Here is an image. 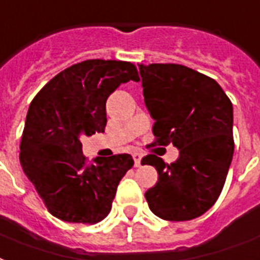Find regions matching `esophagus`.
Listing matches in <instances>:
<instances>
[{"mask_svg":"<svg viewBox=\"0 0 260 260\" xmlns=\"http://www.w3.org/2000/svg\"><path fill=\"white\" fill-rule=\"evenodd\" d=\"M132 157H134V161H135V167H140V162H142V154L135 153Z\"/></svg>","mask_w":260,"mask_h":260,"instance_id":"esophagus-1","label":"esophagus"}]
</instances>
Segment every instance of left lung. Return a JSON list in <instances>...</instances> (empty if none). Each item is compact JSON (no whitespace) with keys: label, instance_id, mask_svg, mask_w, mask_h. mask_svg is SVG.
Masks as SVG:
<instances>
[{"label":"left lung","instance_id":"8db88e82","mask_svg":"<svg viewBox=\"0 0 260 260\" xmlns=\"http://www.w3.org/2000/svg\"><path fill=\"white\" fill-rule=\"evenodd\" d=\"M139 73L155 121L153 146L172 143L179 150L169 165L154 154L142 159L158 172L145 193L149 208L172 222L199 218L216 203L232 164V102L215 80L182 64H139Z\"/></svg>","mask_w":260,"mask_h":260}]
</instances>
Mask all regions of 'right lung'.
Here are the masks:
<instances>
[{
	"mask_svg": "<svg viewBox=\"0 0 260 260\" xmlns=\"http://www.w3.org/2000/svg\"><path fill=\"white\" fill-rule=\"evenodd\" d=\"M131 80L139 77L129 61L85 60L53 77L30 103L19 158L55 218L98 223L110 212L134 159L115 154L88 164L80 138L105 132L106 101Z\"/></svg>",
	"mask_w": 260,
	"mask_h": 260,
	"instance_id": "obj_1",
	"label": "right lung"
}]
</instances>
